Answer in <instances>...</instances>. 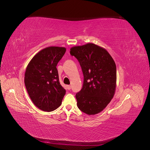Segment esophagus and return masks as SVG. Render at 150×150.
Masks as SVG:
<instances>
[{
  "label": "esophagus",
  "mask_w": 150,
  "mask_h": 150,
  "mask_svg": "<svg viewBox=\"0 0 150 150\" xmlns=\"http://www.w3.org/2000/svg\"><path fill=\"white\" fill-rule=\"evenodd\" d=\"M67 88L68 90H70L71 89V85H67Z\"/></svg>",
  "instance_id": "esophagus-1"
}]
</instances>
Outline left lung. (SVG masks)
I'll return each instance as SVG.
<instances>
[{"instance_id": "8db88e82", "label": "left lung", "mask_w": 150, "mask_h": 150, "mask_svg": "<svg viewBox=\"0 0 150 150\" xmlns=\"http://www.w3.org/2000/svg\"><path fill=\"white\" fill-rule=\"evenodd\" d=\"M70 54L78 60L84 76L83 88L77 93V106L86 114L102 111L114 96L116 66L105 49L93 43L71 48Z\"/></svg>"}]
</instances>
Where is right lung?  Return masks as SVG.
Listing matches in <instances>:
<instances>
[{"instance_id": "add662e5", "label": "right lung", "mask_w": 150, "mask_h": 150, "mask_svg": "<svg viewBox=\"0 0 150 150\" xmlns=\"http://www.w3.org/2000/svg\"><path fill=\"white\" fill-rule=\"evenodd\" d=\"M66 51L65 47L56 46L43 49L27 66L24 75L26 89L32 101L44 111L56 110L66 94L56 68Z\"/></svg>"}]
</instances>
